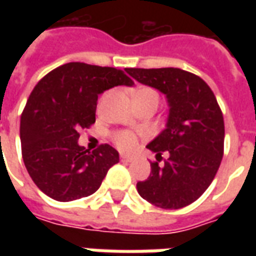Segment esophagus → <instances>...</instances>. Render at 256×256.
<instances>
[{"label": "esophagus", "instance_id": "obj_1", "mask_svg": "<svg viewBox=\"0 0 256 256\" xmlns=\"http://www.w3.org/2000/svg\"><path fill=\"white\" fill-rule=\"evenodd\" d=\"M120 160L126 162V163H130V162L134 160V158H132V156H128V155H120Z\"/></svg>", "mask_w": 256, "mask_h": 256}]
</instances>
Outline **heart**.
<instances>
[{
    "instance_id": "heart-1",
    "label": "heart",
    "mask_w": 256,
    "mask_h": 256,
    "mask_svg": "<svg viewBox=\"0 0 256 256\" xmlns=\"http://www.w3.org/2000/svg\"><path fill=\"white\" fill-rule=\"evenodd\" d=\"M145 97H158V94L150 88H141L134 93V101L145 98ZM112 140H114V144L118 146V150L122 152H132L138 144L137 136L130 130H119L112 136Z\"/></svg>"
}]
</instances>
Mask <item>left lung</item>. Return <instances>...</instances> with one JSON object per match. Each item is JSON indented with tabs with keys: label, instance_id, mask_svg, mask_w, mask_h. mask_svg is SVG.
<instances>
[{
	"label": "left lung",
	"instance_id": "left-lung-1",
	"mask_svg": "<svg viewBox=\"0 0 256 256\" xmlns=\"http://www.w3.org/2000/svg\"><path fill=\"white\" fill-rule=\"evenodd\" d=\"M140 84L160 90L170 106L166 128L146 148L164 166L150 163V174L137 182L140 196L156 207L177 210L198 200L220 168L225 124L212 90L203 79L180 68H126Z\"/></svg>",
	"mask_w": 256,
	"mask_h": 256
}]
</instances>
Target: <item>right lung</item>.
Segmentation results:
<instances>
[{"label": "right lung", "instance_id": "right-lung-1", "mask_svg": "<svg viewBox=\"0 0 256 256\" xmlns=\"http://www.w3.org/2000/svg\"><path fill=\"white\" fill-rule=\"evenodd\" d=\"M133 84L118 68L67 63L36 84L22 114L20 141L26 168L45 194L71 202L100 188L119 154L108 144L84 150L78 144L79 130L96 122L98 94Z\"/></svg>", "mask_w": 256, "mask_h": 256}]
</instances>
